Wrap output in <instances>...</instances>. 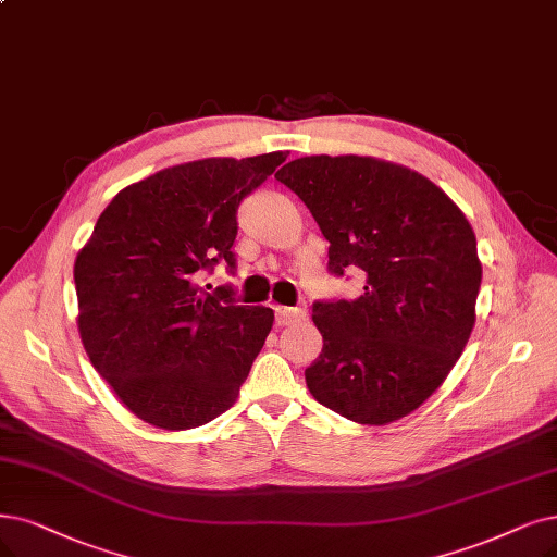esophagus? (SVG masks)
Listing matches in <instances>:
<instances>
[{"label": "esophagus", "mask_w": 557, "mask_h": 557, "mask_svg": "<svg viewBox=\"0 0 557 557\" xmlns=\"http://www.w3.org/2000/svg\"><path fill=\"white\" fill-rule=\"evenodd\" d=\"M276 313V324L278 326H287V324H297L306 318V310L304 308H293V306H276L274 308Z\"/></svg>", "instance_id": "1"}]
</instances>
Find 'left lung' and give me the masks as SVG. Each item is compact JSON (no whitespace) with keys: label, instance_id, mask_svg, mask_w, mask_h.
Returning <instances> with one entry per match:
<instances>
[{"label":"left lung","instance_id":"obj_1","mask_svg":"<svg viewBox=\"0 0 557 557\" xmlns=\"http://www.w3.org/2000/svg\"><path fill=\"white\" fill-rule=\"evenodd\" d=\"M276 181L329 239V272L361 270L363 295L315 301L322 351L306 368L320 405L386 425L443 384L471 338L482 264L469 219L425 175L359 154H310Z\"/></svg>","mask_w":557,"mask_h":557}]
</instances>
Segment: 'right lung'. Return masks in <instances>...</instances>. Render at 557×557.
Segmentation results:
<instances>
[{
    "label": "right lung",
    "mask_w": 557,
    "mask_h": 557,
    "mask_svg": "<svg viewBox=\"0 0 557 557\" xmlns=\"http://www.w3.org/2000/svg\"><path fill=\"white\" fill-rule=\"evenodd\" d=\"M287 154L208 158L121 189L75 260L84 349L121 403L162 430L206 425L235 405L274 310L196 283L224 260L237 208Z\"/></svg>",
    "instance_id": "right-lung-1"
}]
</instances>
